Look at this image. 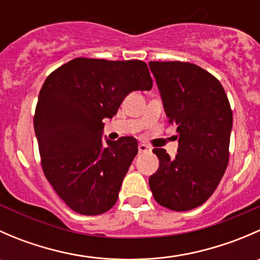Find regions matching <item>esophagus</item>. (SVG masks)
Here are the masks:
<instances>
[{
    "label": "esophagus",
    "mask_w": 260,
    "mask_h": 260,
    "mask_svg": "<svg viewBox=\"0 0 260 260\" xmlns=\"http://www.w3.org/2000/svg\"><path fill=\"white\" fill-rule=\"evenodd\" d=\"M148 151H151V147L149 146L145 145V143H140V145H138V152H140V153H145V152Z\"/></svg>",
    "instance_id": "1"
}]
</instances>
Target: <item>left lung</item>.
I'll return each mask as SVG.
<instances>
[{"label": "left lung", "instance_id": "left-lung-1", "mask_svg": "<svg viewBox=\"0 0 260 260\" xmlns=\"http://www.w3.org/2000/svg\"><path fill=\"white\" fill-rule=\"evenodd\" d=\"M170 124L176 125L179 151L171 158L154 148L159 167L149 177L154 200L174 211L203 205L229 162L233 112L220 81L195 64L149 61Z\"/></svg>", "mask_w": 260, "mask_h": 260}]
</instances>
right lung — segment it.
Instances as JSON below:
<instances>
[{
  "instance_id": "add662e5",
  "label": "right lung",
  "mask_w": 260,
  "mask_h": 260,
  "mask_svg": "<svg viewBox=\"0 0 260 260\" xmlns=\"http://www.w3.org/2000/svg\"><path fill=\"white\" fill-rule=\"evenodd\" d=\"M152 85L142 60L91 57L70 60L44 81L34 115L41 167L72 210L99 215L117 203L138 143L120 137L103 147V119L117 113L131 91Z\"/></svg>"
}]
</instances>
